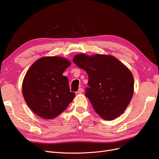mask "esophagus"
<instances>
[{"label":"esophagus","instance_id":"34e87169","mask_svg":"<svg viewBox=\"0 0 159 159\" xmlns=\"http://www.w3.org/2000/svg\"><path fill=\"white\" fill-rule=\"evenodd\" d=\"M83 92H84V89L81 88H80V89H78V91H77L76 93H77V94H79V93H82Z\"/></svg>","mask_w":159,"mask_h":159}]
</instances>
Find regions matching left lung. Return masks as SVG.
Masks as SVG:
<instances>
[{
  "mask_svg": "<svg viewBox=\"0 0 159 159\" xmlns=\"http://www.w3.org/2000/svg\"><path fill=\"white\" fill-rule=\"evenodd\" d=\"M73 61L88 75L85 96L102 119L111 121L123 113L133 98L131 71L111 55H75Z\"/></svg>",
  "mask_w": 159,
  "mask_h": 159,
  "instance_id": "left-lung-1",
  "label": "left lung"
}]
</instances>
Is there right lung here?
Wrapping results in <instances>:
<instances>
[{
	"label": "right lung",
	"mask_w": 159,
	"mask_h": 159,
	"mask_svg": "<svg viewBox=\"0 0 159 159\" xmlns=\"http://www.w3.org/2000/svg\"><path fill=\"white\" fill-rule=\"evenodd\" d=\"M71 65L66 57L44 56L35 61L24 78L22 91L28 106L38 116L52 119L68 107L75 97L64 71Z\"/></svg>",
	"instance_id": "obj_1"
}]
</instances>
